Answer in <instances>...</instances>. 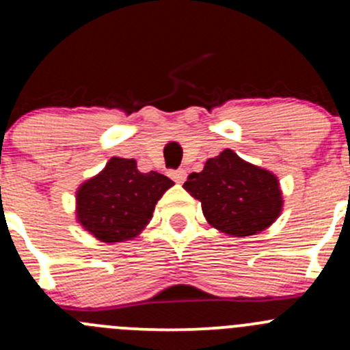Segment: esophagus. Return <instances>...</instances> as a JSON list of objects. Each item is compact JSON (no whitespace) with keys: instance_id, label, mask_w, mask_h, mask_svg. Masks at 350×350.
I'll return each instance as SVG.
<instances>
[{"instance_id":"1","label":"esophagus","mask_w":350,"mask_h":350,"mask_svg":"<svg viewBox=\"0 0 350 350\" xmlns=\"http://www.w3.org/2000/svg\"><path fill=\"white\" fill-rule=\"evenodd\" d=\"M169 176H171L176 183H185L186 171L185 169H174V171H169Z\"/></svg>"}]
</instances>
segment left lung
Returning <instances> with one entry per match:
<instances>
[{
    "instance_id": "obj_1",
    "label": "left lung",
    "mask_w": 350,
    "mask_h": 350,
    "mask_svg": "<svg viewBox=\"0 0 350 350\" xmlns=\"http://www.w3.org/2000/svg\"><path fill=\"white\" fill-rule=\"evenodd\" d=\"M185 189L201 201L208 224L234 237L260 234L281 213L283 196L273 172L225 149L191 172Z\"/></svg>"
}]
</instances>
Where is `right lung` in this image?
<instances>
[{
	"mask_svg": "<svg viewBox=\"0 0 350 350\" xmlns=\"http://www.w3.org/2000/svg\"><path fill=\"white\" fill-rule=\"evenodd\" d=\"M172 185L155 171L140 172L133 159L111 157L77 189V220L98 241H129L149 224L155 203Z\"/></svg>",
	"mask_w": 350,
	"mask_h": 350,
	"instance_id": "1",
	"label": "right lung"
}]
</instances>
